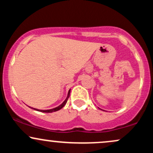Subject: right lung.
Wrapping results in <instances>:
<instances>
[{"label":"right lung","instance_id":"1","mask_svg":"<svg viewBox=\"0 0 153 153\" xmlns=\"http://www.w3.org/2000/svg\"><path fill=\"white\" fill-rule=\"evenodd\" d=\"M70 93H71V90H70L69 91H68V96H67L66 99L65 100V101H64V102H63V103H62V104H61V105H59V106L56 107V108H52V109H49V110H39V109H36V108H34V110H36V111H38L45 112V113H52V112H54V111H58V110H59V109H61V108H62V107L64 106L66 104L67 101H68V98H69V96H70Z\"/></svg>","mask_w":153,"mask_h":153}]
</instances>
